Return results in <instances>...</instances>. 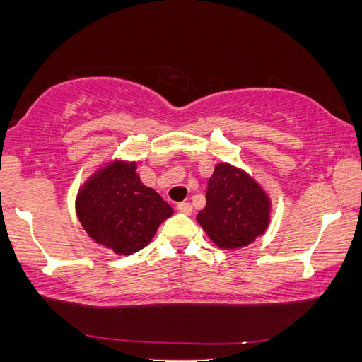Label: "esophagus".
<instances>
[{
	"label": "esophagus",
	"instance_id": "34e87169",
	"mask_svg": "<svg viewBox=\"0 0 362 362\" xmlns=\"http://www.w3.org/2000/svg\"><path fill=\"white\" fill-rule=\"evenodd\" d=\"M177 211H180L181 214L189 216L192 212V206L189 204V202H180V204H177Z\"/></svg>",
	"mask_w": 362,
	"mask_h": 362
}]
</instances>
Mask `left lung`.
I'll list each match as a JSON object with an SVG mask.
<instances>
[{"mask_svg":"<svg viewBox=\"0 0 362 362\" xmlns=\"http://www.w3.org/2000/svg\"><path fill=\"white\" fill-rule=\"evenodd\" d=\"M196 219L219 249H242L269 229L272 197L249 173L221 161L207 180L206 207Z\"/></svg>","mask_w":362,"mask_h":362,"instance_id":"8db88e82","label":"left lung"}]
</instances>
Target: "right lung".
I'll return each instance as SVG.
<instances>
[{"mask_svg":"<svg viewBox=\"0 0 362 362\" xmlns=\"http://www.w3.org/2000/svg\"><path fill=\"white\" fill-rule=\"evenodd\" d=\"M136 161L112 158L78 186L76 214L82 229L98 245L117 255L141 250L158 227L173 216V207L141 182Z\"/></svg>","mask_w":362,"mask_h":362,"instance_id":"right-lung-1","label":"right lung"}]
</instances>
